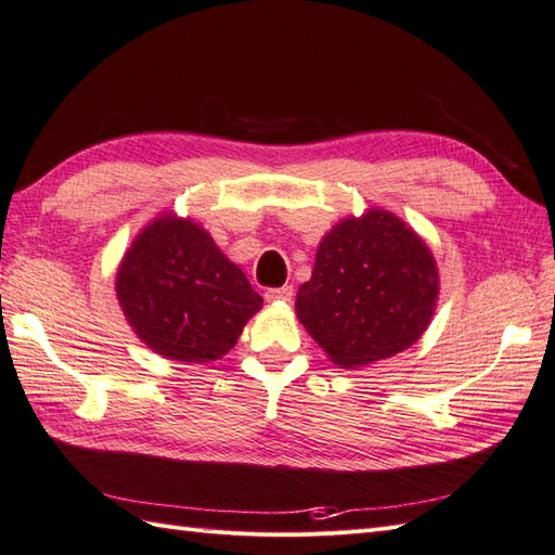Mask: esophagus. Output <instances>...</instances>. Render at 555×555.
Wrapping results in <instances>:
<instances>
[{"label": "esophagus", "instance_id": "obj_1", "mask_svg": "<svg viewBox=\"0 0 555 555\" xmlns=\"http://www.w3.org/2000/svg\"><path fill=\"white\" fill-rule=\"evenodd\" d=\"M263 296H266L268 304H289L292 296H294V289H292V285H285V287H278V289H268Z\"/></svg>", "mask_w": 555, "mask_h": 555}]
</instances>
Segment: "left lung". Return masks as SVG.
<instances>
[{
	"label": "left lung",
	"instance_id": "obj_1",
	"mask_svg": "<svg viewBox=\"0 0 555 555\" xmlns=\"http://www.w3.org/2000/svg\"><path fill=\"white\" fill-rule=\"evenodd\" d=\"M438 294V263L424 237L393 211L372 207L320 240L296 318L334 364L360 370L416 344Z\"/></svg>",
	"mask_w": 555,
	"mask_h": 555
}]
</instances>
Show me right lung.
Instances as JSON below:
<instances>
[{
	"label": "right lung",
	"instance_id": "add662e5",
	"mask_svg": "<svg viewBox=\"0 0 555 555\" xmlns=\"http://www.w3.org/2000/svg\"><path fill=\"white\" fill-rule=\"evenodd\" d=\"M115 292L129 327L153 353L197 364L221 360L263 306L205 228L176 211L155 216L133 237Z\"/></svg>",
	"mask_w": 555,
	"mask_h": 555
}]
</instances>
